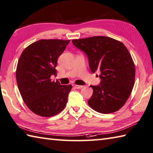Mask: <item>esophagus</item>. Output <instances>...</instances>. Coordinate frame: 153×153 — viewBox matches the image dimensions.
I'll return each instance as SVG.
<instances>
[{
    "instance_id": "34e87169",
    "label": "esophagus",
    "mask_w": 153,
    "mask_h": 153,
    "mask_svg": "<svg viewBox=\"0 0 153 153\" xmlns=\"http://www.w3.org/2000/svg\"><path fill=\"white\" fill-rule=\"evenodd\" d=\"M74 88H76V89H80V88H82V86H80V85H73Z\"/></svg>"
}]
</instances>
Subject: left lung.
<instances>
[{
  "instance_id": "1",
  "label": "left lung",
  "mask_w": 153,
  "mask_h": 153,
  "mask_svg": "<svg viewBox=\"0 0 153 153\" xmlns=\"http://www.w3.org/2000/svg\"><path fill=\"white\" fill-rule=\"evenodd\" d=\"M72 43L85 53L92 72L100 71V85H90L93 94L88 101L90 107L101 114L119 110L129 98L135 82V65L126 47L105 36L73 39Z\"/></svg>"
}]
</instances>
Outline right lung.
I'll return each mask as SVG.
<instances>
[{"label": "right lung", "instance_id": "right-lung-1", "mask_svg": "<svg viewBox=\"0 0 153 153\" xmlns=\"http://www.w3.org/2000/svg\"><path fill=\"white\" fill-rule=\"evenodd\" d=\"M70 40L40 39L23 51L16 76L18 89L30 110L42 117L55 116L67 104L72 85L52 81L57 75V59Z\"/></svg>", "mask_w": 153, "mask_h": 153}]
</instances>
